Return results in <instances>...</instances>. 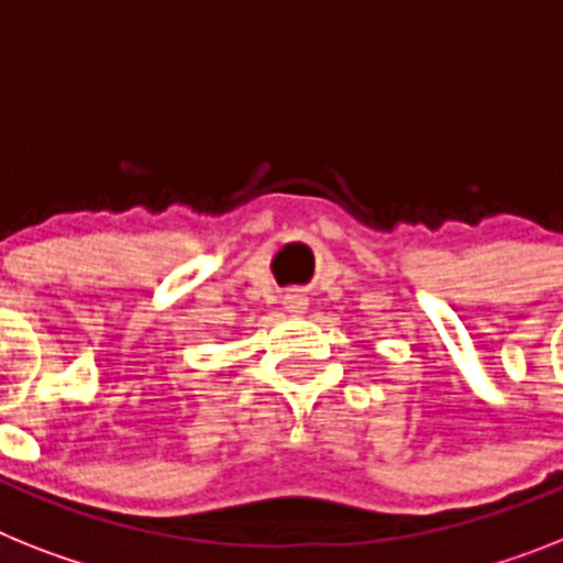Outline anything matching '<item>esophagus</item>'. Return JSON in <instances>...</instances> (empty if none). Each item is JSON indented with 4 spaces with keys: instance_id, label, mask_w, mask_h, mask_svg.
<instances>
[{
    "instance_id": "obj_1",
    "label": "esophagus",
    "mask_w": 563,
    "mask_h": 563,
    "mask_svg": "<svg viewBox=\"0 0 563 563\" xmlns=\"http://www.w3.org/2000/svg\"><path fill=\"white\" fill-rule=\"evenodd\" d=\"M285 308L290 310V313H305V310H308V299H305V292H299V290L287 292Z\"/></svg>"
}]
</instances>
